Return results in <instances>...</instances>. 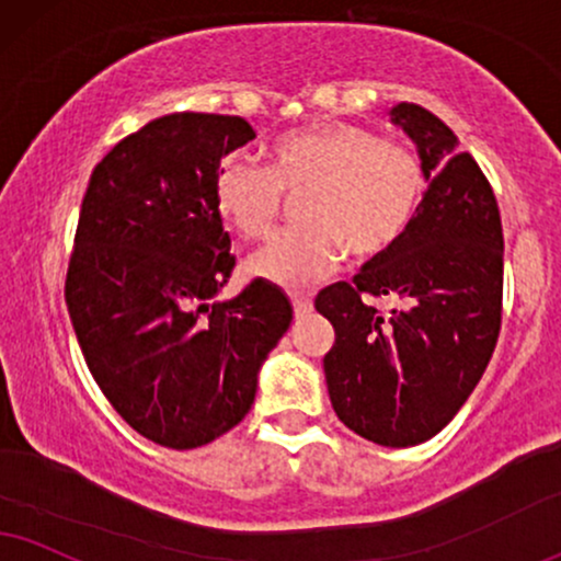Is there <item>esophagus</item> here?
Segmentation results:
<instances>
[{
  "label": "esophagus",
  "instance_id": "esophagus-1",
  "mask_svg": "<svg viewBox=\"0 0 561 561\" xmlns=\"http://www.w3.org/2000/svg\"><path fill=\"white\" fill-rule=\"evenodd\" d=\"M291 304H294V314L304 317L312 312V299L307 294H291Z\"/></svg>",
  "mask_w": 561,
  "mask_h": 561
}]
</instances>
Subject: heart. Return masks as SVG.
<instances>
[{"label": "heart", "mask_w": 561, "mask_h": 561, "mask_svg": "<svg viewBox=\"0 0 561 561\" xmlns=\"http://www.w3.org/2000/svg\"><path fill=\"white\" fill-rule=\"evenodd\" d=\"M424 186V161L411 145L377 140L356 124L312 122L270 145L267 169L220 163L213 197L239 237L262 241L278 224L283 195H304V226L249 262L257 278L296 288L335 270L345 252L356 260L390 252L416 218Z\"/></svg>", "instance_id": "1"}]
</instances>
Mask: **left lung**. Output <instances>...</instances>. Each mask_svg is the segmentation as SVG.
Returning <instances> with one entry per match:
<instances>
[{
  "mask_svg": "<svg viewBox=\"0 0 561 561\" xmlns=\"http://www.w3.org/2000/svg\"><path fill=\"white\" fill-rule=\"evenodd\" d=\"M390 116L416 142L428 190L405 237L314 307L335 330L322 364L337 419L377 445L411 447L453 421L494 354L504 237L492 184L453 129L416 103ZM369 298L401 304L385 316Z\"/></svg>",
  "mask_w": 561,
  "mask_h": 561,
  "instance_id": "8db88e82",
  "label": "left lung"
}]
</instances>
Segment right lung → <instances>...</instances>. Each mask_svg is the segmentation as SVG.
Instances as JSON below:
<instances>
[{
	"label": "right lung",
	"instance_id": "obj_1",
	"mask_svg": "<svg viewBox=\"0 0 561 561\" xmlns=\"http://www.w3.org/2000/svg\"><path fill=\"white\" fill-rule=\"evenodd\" d=\"M249 140L241 116H161L103 156L82 197L69 320L114 411L171 449L203 447L247 416L294 317L265 280L207 304L237 267L213 186L220 158Z\"/></svg>",
	"mask_w": 561,
	"mask_h": 561
}]
</instances>
